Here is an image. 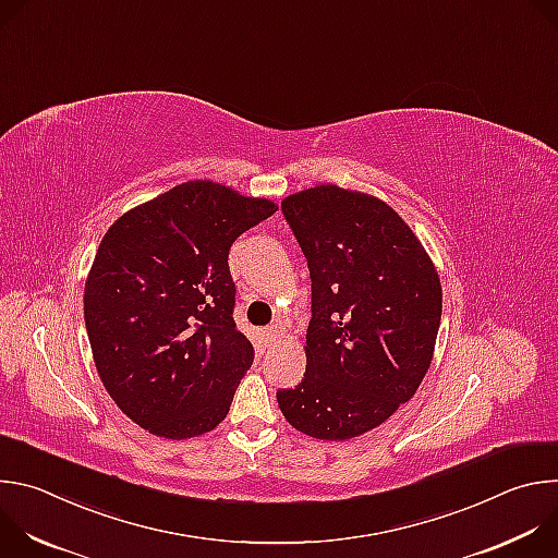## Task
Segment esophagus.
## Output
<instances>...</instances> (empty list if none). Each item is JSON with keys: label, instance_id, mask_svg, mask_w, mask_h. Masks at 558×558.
I'll return each instance as SVG.
<instances>
[{"label": "esophagus", "instance_id": "34e87169", "mask_svg": "<svg viewBox=\"0 0 558 558\" xmlns=\"http://www.w3.org/2000/svg\"><path fill=\"white\" fill-rule=\"evenodd\" d=\"M263 333H265V342H267V347H274V344L284 336V331H282V327H280V325L267 327Z\"/></svg>", "mask_w": 558, "mask_h": 558}]
</instances>
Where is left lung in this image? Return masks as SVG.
Masks as SVG:
<instances>
[{"label":"left lung","mask_w":558,"mask_h":558,"mask_svg":"<svg viewBox=\"0 0 558 558\" xmlns=\"http://www.w3.org/2000/svg\"><path fill=\"white\" fill-rule=\"evenodd\" d=\"M311 274L306 371L278 390L300 433L344 441L384 424L430 368L439 274L415 231L377 196L331 183L282 201Z\"/></svg>","instance_id":"1"}]
</instances>
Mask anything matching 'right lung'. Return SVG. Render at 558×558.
Listing matches in <instances>:
<instances>
[{
  "mask_svg": "<svg viewBox=\"0 0 558 558\" xmlns=\"http://www.w3.org/2000/svg\"><path fill=\"white\" fill-rule=\"evenodd\" d=\"M278 211L214 181H187L119 216L84 291L97 373L134 424L166 439L214 430L254 362L233 323L229 247Z\"/></svg>",
  "mask_w": 558,
  "mask_h": 558,
  "instance_id": "right-lung-1",
  "label": "right lung"
}]
</instances>
